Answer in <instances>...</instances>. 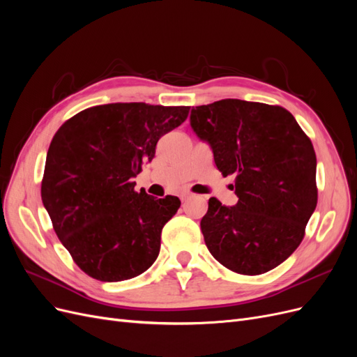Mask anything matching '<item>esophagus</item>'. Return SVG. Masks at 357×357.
Wrapping results in <instances>:
<instances>
[{
	"label": "esophagus",
	"mask_w": 357,
	"mask_h": 357,
	"mask_svg": "<svg viewBox=\"0 0 357 357\" xmlns=\"http://www.w3.org/2000/svg\"><path fill=\"white\" fill-rule=\"evenodd\" d=\"M190 197H192L190 193H183V195L180 197V199H181V202H186V201H188Z\"/></svg>",
	"instance_id": "1"
}]
</instances>
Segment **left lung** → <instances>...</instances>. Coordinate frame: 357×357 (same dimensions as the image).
<instances>
[{"instance_id": "left-lung-1", "label": "left lung", "mask_w": 357, "mask_h": 357, "mask_svg": "<svg viewBox=\"0 0 357 357\" xmlns=\"http://www.w3.org/2000/svg\"><path fill=\"white\" fill-rule=\"evenodd\" d=\"M190 126L222 174L235 176L238 197L234 207L210 198L201 220L205 245L234 273L271 271L296 250L316 210L310 138L283 107L241 100L195 107Z\"/></svg>"}]
</instances>
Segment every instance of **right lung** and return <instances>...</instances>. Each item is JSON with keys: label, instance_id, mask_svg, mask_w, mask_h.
Wrapping results in <instances>:
<instances>
[{"label": "right lung", "instance_id": "add662e5", "mask_svg": "<svg viewBox=\"0 0 357 357\" xmlns=\"http://www.w3.org/2000/svg\"><path fill=\"white\" fill-rule=\"evenodd\" d=\"M189 107L116 102L86 109L53 137L41 199L58 238L82 271L122 282L153 265L177 197L135 192L134 177L158 139L186 121Z\"/></svg>", "mask_w": 357, "mask_h": 357}]
</instances>
